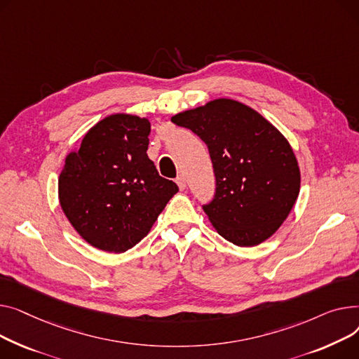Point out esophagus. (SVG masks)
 <instances>
[{"instance_id":"esophagus-1","label":"esophagus","mask_w":359,"mask_h":359,"mask_svg":"<svg viewBox=\"0 0 359 359\" xmlns=\"http://www.w3.org/2000/svg\"><path fill=\"white\" fill-rule=\"evenodd\" d=\"M175 182L178 184L180 189H185V187H187V181H185V177H184V175H178V177H177V180H175Z\"/></svg>"}]
</instances>
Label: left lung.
<instances>
[{
    "label": "left lung",
    "instance_id": "left-lung-1",
    "mask_svg": "<svg viewBox=\"0 0 359 359\" xmlns=\"http://www.w3.org/2000/svg\"><path fill=\"white\" fill-rule=\"evenodd\" d=\"M208 147L216 193L203 210L219 233L238 246L272 236L300 191V170L287 139L259 113L219 98L174 116Z\"/></svg>",
    "mask_w": 359,
    "mask_h": 359
}]
</instances>
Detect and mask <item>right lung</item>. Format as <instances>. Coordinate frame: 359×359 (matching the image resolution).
Masks as SVG:
<instances>
[{
	"label": "right lung",
	"instance_id": "obj_1",
	"mask_svg": "<svg viewBox=\"0 0 359 359\" xmlns=\"http://www.w3.org/2000/svg\"><path fill=\"white\" fill-rule=\"evenodd\" d=\"M151 123L130 114L98 121L59 175V203L94 248L126 252L151 230L178 187L147 158Z\"/></svg>",
	"mask_w": 359,
	"mask_h": 359
}]
</instances>
